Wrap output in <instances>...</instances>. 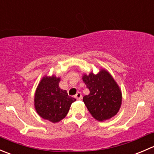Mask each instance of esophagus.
I'll return each instance as SVG.
<instances>
[{
  "mask_svg": "<svg viewBox=\"0 0 154 154\" xmlns=\"http://www.w3.org/2000/svg\"><path fill=\"white\" fill-rule=\"evenodd\" d=\"M74 97H75L77 100H80V99H82V94L80 92H77V94H76V95L74 96Z\"/></svg>",
  "mask_w": 154,
  "mask_h": 154,
  "instance_id": "34e87169",
  "label": "esophagus"
}]
</instances>
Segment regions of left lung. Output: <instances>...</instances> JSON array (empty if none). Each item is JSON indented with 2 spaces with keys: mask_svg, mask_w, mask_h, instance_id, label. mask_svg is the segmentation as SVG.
Returning <instances> with one entry per match:
<instances>
[{
  "mask_svg": "<svg viewBox=\"0 0 154 154\" xmlns=\"http://www.w3.org/2000/svg\"><path fill=\"white\" fill-rule=\"evenodd\" d=\"M83 80L90 91L83 100L91 116L100 122L116 116L122 105V92L108 71L84 74Z\"/></svg>",
  "mask_w": 154,
  "mask_h": 154,
  "instance_id": "left-lung-1",
  "label": "left lung"
}]
</instances>
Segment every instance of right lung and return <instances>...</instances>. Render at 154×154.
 <instances>
[{"mask_svg": "<svg viewBox=\"0 0 154 154\" xmlns=\"http://www.w3.org/2000/svg\"><path fill=\"white\" fill-rule=\"evenodd\" d=\"M60 78L45 77L38 84L34 97V103L37 113L42 119L53 123L64 119L69 111L71 103L76 100L68 96L67 91L59 86Z\"/></svg>", "mask_w": 154, "mask_h": 154, "instance_id": "1", "label": "right lung"}]
</instances>
